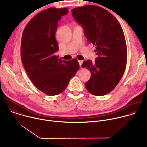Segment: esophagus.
<instances>
[{"instance_id":"obj_1","label":"esophagus","mask_w":147,"mask_h":147,"mask_svg":"<svg viewBox=\"0 0 147 147\" xmlns=\"http://www.w3.org/2000/svg\"><path fill=\"white\" fill-rule=\"evenodd\" d=\"M78 63H79V65H80V67H81L83 61H82V60H79V61H78Z\"/></svg>"}]
</instances>
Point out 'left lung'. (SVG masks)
Instances as JSON below:
<instances>
[{
  "label": "left lung",
  "instance_id": "left-lung-1",
  "mask_svg": "<svg viewBox=\"0 0 147 147\" xmlns=\"http://www.w3.org/2000/svg\"><path fill=\"white\" fill-rule=\"evenodd\" d=\"M72 15L82 26L88 41L96 46L95 61L88 60L82 65L91 74L86 88L94 95H106L118 84L126 67L127 45L122 28L110 12L99 6L76 7Z\"/></svg>",
  "mask_w": 147,
  "mask_h": 147
}]
</instances>
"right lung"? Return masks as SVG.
Masks as SVG:
<instances>
[{
    "instance_id": "1",
    "label": "right lung",
    "mask_w": 147,
    "mask_h": 147,
    "mask_svg": "<svg viewBox=\"0 0 147 147\" xmlns=\"http://www.w3.org/2000/svg\"><path fill=\"white\" fill-rule=\"evenodd\" d=\"M68 9L50 7L35 16L26 26L21 43L24 67L34 86L50 96L66 88L80 69L76 59L62 60L55 53L59 50L55 38L58 21Z\"/></svg>"
}]
</instances>
